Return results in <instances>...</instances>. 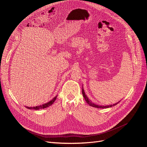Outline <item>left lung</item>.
<instances>
[{"label":"left lung","mask_w":147,"mask_h":147,"mask_svg":"<svg viewBox=\"0 0 147 147\" xmlns=\"http://www.w3.org/2000/svg\"><path fill=\"white\" fill-rule=\"evenodd\" d=\"M82 95H83V96H84V99H85V100H86V101L87 102V103L90 106H91V107H95V108H111V107H113V106H115V105H117L118 103H115V104H113V105H108V106H99V105H95V104H94V103H92L89 99H88V97L86 96V95L85 94V92H84V90L82 89Z\"/></svg>","instance_id":"left-lung-1"}]
</instances>
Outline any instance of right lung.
<instances>
[{
  "mask_svg": "<svg viewBox=\"0 0 147 147\" xmlns=\"http://www.w3.org/2000/svg\"><path fill=\"white\" fill-rule=\"evenodd\" d=\"M57 96H56L55 97H54L51 100H50L49 102L45 103V104H43L42 105H39V106H38V107H26L27 109H35V110H38V109H44V108H48L49 107V106L52 105L53 104V103L55 101V100L56 99V98H57Z\"/></svg>",
  "mask_w": 147,
  "mask_h": 147,
  "instance_id": "add662e5",
  "label": "right lung"
}]
</instances>
